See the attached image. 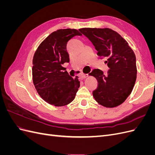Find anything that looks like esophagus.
<instances>
[{"label": "esophagus", "instance_id": "obj_1", "mask_svg": "<svg viewBox=\"0 0 155 155\" xmlns=\"http://www.w3.org/2000/svg\"><path fill=\"white\" fill-rule=\"evenodd\" d=\"M88 76V75L87 74H83L81 75V76H79V78H80L81 79H85V78H87Z\"/></svg>", "mask_w": 155, "mask_h": 155}]
</instances>
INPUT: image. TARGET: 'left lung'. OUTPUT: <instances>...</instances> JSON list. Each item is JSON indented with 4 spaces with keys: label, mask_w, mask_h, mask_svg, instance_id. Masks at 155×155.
Masks as SVG:
<instances>
[{
    "label": "left lung",
    "mask_w": 155,
    "mask_h": 155,
    "mask_svg": "<svg viewBox=\"0 0 155 155\" xmlns=\"http://www.w3.org/2000/svg\"><path fill=\"white\" fill-rule=\"evenodd\" d=\"M90 40L97 55L106 58L110 68L105 75L100 69L93 70L90 76L98 85L92 94L98 104L108 108L121 105L130 94L137 79V69L133 50L122 37L110 28H84L79 30Z\"/></svg>",
    "instance_id": "left-lung-1"
}]
</instances>
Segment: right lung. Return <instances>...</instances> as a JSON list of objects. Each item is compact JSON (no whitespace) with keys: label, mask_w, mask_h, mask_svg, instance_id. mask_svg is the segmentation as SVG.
Returning <instances> with one entry per match:
<instances>
[{"label":"right lung","mask_w":155,"mask_h":155,"mask_svg":"<svg viewBox=\"0 0 155 155\" xmlns=\"http://www.w3.org/2000/svg\"><path fill=\"white\" fill-rule=\"evenodd\" d=\"M82 35L76 29H60L50 34L36 50L33 58V82L39 96L49 104L61 107L76 97L80 86L76 76H69L62 65L69 62L68 41Z\"/></svg>","instance_id":"right-lung-1"}]
</instances>
